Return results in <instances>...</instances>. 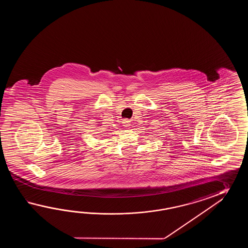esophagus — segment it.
I'll return each mask as SVG.
<instances>
[{"instance_id":"obj_1","label":"esophagus","mask_w":248,"mask_h":248,"mask_svg":"<svg viewBox=\"0 0 248 248\" xmlns=\"http://www.w3.org/2000/svg\"><path fill=\"white\" fill-rule=\"evenodd\" d=\"M123 126H125V127H128V126H130V121L129 120H124L123 121Z\"/></svg>"}]
</instances>
